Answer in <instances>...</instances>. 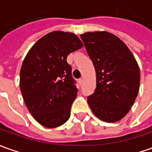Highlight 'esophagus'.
I'll list each match as a JSON object with an SVG mask.
<instances>
[{"label": "esophagus", "mask_w": 152, "mask_h": 152, "mask_svg": "<svg viewBox=\"0 0 152 152\" xmlns=\"http://www.w3.org/2000/svg\"><path fill=\"white\" fill-rule=\"evenodd\" d=\"M83 83V78H79V79H78V83H79V84H82Z\"/></svg>", "instance_id": "esophagus-1"}]
</instances>
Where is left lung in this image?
<instances>
[{"label":"left lung","mask_w":152,"mask_h":152,"mask_svg":"<svg viewBox=\"0 0 152 152\" xmlns=\"http://www.w3.org/2000/svg\"><path fill=\"white\" fill-rule=\"evenodd\" d=\"M96 70L97 87L88 98L94 114L106 122L121 120L130 111L140 88V69L125 43L107 31L80 34Z\"/></svg>","instance_id":"8db88e82"}]
</instances>
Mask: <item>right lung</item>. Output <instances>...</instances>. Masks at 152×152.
<instances>
[{"label": "right lung", "mask_w": 152, "mask_h": 152, "mask_svg": "<svg viewBox=\"0 0 152 152\" xmlns=\"http://www.w3.org/2000/svg\"><path fill=\"white\" fill-rule=\"evenodd\" d=\"M83 45L74 33L53 31L26 54L20 74V92L29 112L42 126L54 128L69 120L78 89L67 56Z\"/></svg>", "instance_id": "right-lung-1"}]
</instances>
